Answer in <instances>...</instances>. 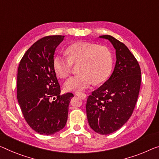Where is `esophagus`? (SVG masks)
I'll list each match as a JSON object with an SVG mask.
<instances>
[{
  "instance_id": "esophagus-1",
  "label": "esophagus",
  "mask_w": 159,
  "mask_h": 159,
  "mask_svg": "<svg viewBox=\"0 0 159 159\" xmlns=\"http://www.w3.org/2000/svg\"><path fill=\"white\" fill-rule=\"evenodd\" d=\"M75 94L77 95V96H79V97H81L82 99H85L87 98V95L85 94L84 93H82V92H76V93H75Z\"/></svg>"
}]
</instances>
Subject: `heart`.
I'll use <instances>...</instances> for the list:
<instances>
[{"mask_svg":"<svg viewBox=\"0 0 159 159\" xmlns=\"http://www.w3.org/2000/svg\"><path fill=\"white\" fill-rule=\"evenodd\" d=\"M67 57L57 54L52 60V67L57 76L67 77L73 65H78L80 73L66 80L64 87L67 91L79 92L89 88L94 82L101 84L111 74L113 60L110 51L104 46L77 42L66 50Z\"/></svg>","mask_w":159,"mask_h":159,"instance_id":"obj_1","label":"heart"}]
</instances>
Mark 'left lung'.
Here are the masks:
<instances>
[{
  "instance_id": "left-lung-1",
  "label": "left lung",
  "mask_w": 159,
  "mask_h": 159,
  "mask_svg": "<svg viewBox=\"0 0 159 159\" xmlns=\"http://www.w3.org/2000/svg\"><path fill=\"white\" fill-rule=\"evenodd\" d=\"M100 38L116 50V64L111 77L87 98L89 124L95 132L107 135L120 129L130 118L141 86V69L129 48L111 35Z\"/></svg>"
}]
</instances>
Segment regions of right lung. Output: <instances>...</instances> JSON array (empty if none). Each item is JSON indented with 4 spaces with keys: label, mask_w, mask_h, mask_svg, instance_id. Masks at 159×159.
I'll use <instances>...</instances> for the list:
<instances>
[{
    "label": "right lung",
    "mask_w": 159,
    "mask_h": 159,
    "mask_svg": "<svg viewBox=\"0 0 159 159\" xmlns=\"http://www.w3.org/2000/svg\"><path fill=\"white\" fill-rule=\"evenodd\" d=\"M64 35L46 36L35 42L22 58L17 77V98L28 125L43 135L65 127L72 93L60 94L52 67L56 48Z\"/></svg>",
    "instance_id": "1"
}]
</instances>
